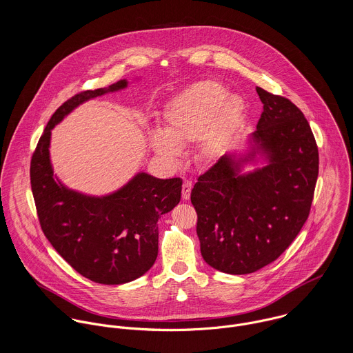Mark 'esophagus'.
<instances>
[{
  "mask_svg": "<svg viewBox=\"0 0 353 353\" xmlns=\"http://www.w3.org/2000/svg\"><path fill=\"white\" fill-rule=\"evenodd\" d=\"M192 188H193V183L190 181H185L183 185H182V199L185 201H188L190 199V193H192Z\"/></svg>",
  "mask_w": 353,
  "mask_h": 353,
  "instance_id": "obj_1",
  "label": "esophagus"
}]
</instances>
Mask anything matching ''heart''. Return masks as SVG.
I'll list each match as a JSON object with an SVG mask.
<instances>
[{"instance_id": "1", "label": "heart", "mask_w": 353, "mask_h": 353, "mask_svg": "<svg viewBox=\"0 0 353 353\" xmlns=\"http://www.w3.org/2000/svg\"><path fill=\"white\" fill-rule=\"evenodd\" d=\"M245 110V101L239 95L227 94L220 83H196L168 101L163 112L164 132H152L150 145L160 157L175 163L181 154L179 145L201 139L202 159L214 160L239 126Z\"/></svg>"}]
</instances>
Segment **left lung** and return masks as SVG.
<instances>
[{
  "instance_id": "left-lung-1",
  "label": "left lung",
  "mask_w": 353,
  "mask_h": 353,
  "mask_svg": "<svg viewBox=\"0 0 353 353\" xmlns=\"http://www.w3.org/2000/svg\"><path fill=\"white\" fill-rule=\"evenodd\" d=\"M256 94L263 111L252 141L268 165L239 175L241 161L224 154L190 197L202 258L228 274L252 273L288 249L310 214L318 178V147L302 111L259 87Z\"/></svg>"
}]
</instances>
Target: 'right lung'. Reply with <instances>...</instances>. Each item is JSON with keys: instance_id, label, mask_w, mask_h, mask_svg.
Returning a JSON list of instances; mask_svg holds the SVG:
<instances>
[{"instance_id": "1", "label": "right lung", "mask_w": 353, "mask_h": 353, "mask_svg": "<svg viewBox=\"0 0 353 353\" xmlns=\"http://www.w3.org/2000/svg\"><path fill=\"white\" fill-rule=\"evenodd\" d=\"M87 90L62 103L31 157L30 176L41 228L51 246L81 276L107 285L133 281L148 272L159 250L157 220L181 201L182 179L137 174L107 197H87L52 176L51 129L76 105L126 87Z\"/></svg>"}]
</instances>
